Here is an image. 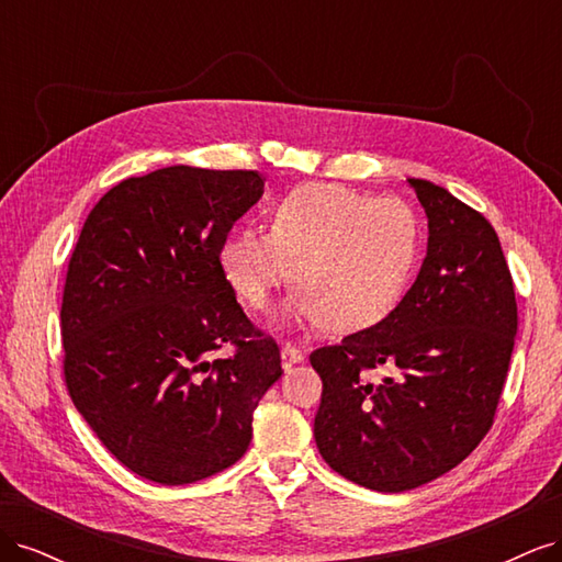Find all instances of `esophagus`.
<instances>
[{
  "mask_svg": "<svg viewBox=\"0 0 562 562\" xmlns=\"http://www.w3.org/2000/svg\"><path fill=\"white\" fill-rule=\"evenodd\" d=\"M302 361H304V351H302V349L291 347V345H285V347L281 349L283 370H291L293 366H297V363H302Z\"/></svg>",
  "mask_w": 562,
  "mask_h": 562,
  "instance_id": "34e87169",
  "label": "esophagus"
}]
</instances>
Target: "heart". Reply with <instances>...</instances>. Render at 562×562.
I'll use <instances>...</instances> for the list:
<instances>
[{
  "mask_svg": "<svg viewBox=\"0 0 562 562\" xmlns=\"http://www.w3.org/2000/svg\"><path fill=\"white\" fill-rule=\"evenodd\" d=\"M419 217L401 199L345 184L295 187L269 211V234L236 227L217 246V267L246 310H265L283 281L297 285L281 323L359 330L405 293L419 255Z\"/></svg>",
  "mask_w": 562,
  "mask_h": 562,
  "instance_id": "1",
  "label": "heart"
}]
</instances>
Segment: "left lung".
Segmentation results:
<instances>
[{
    "instance_id": "obj_1",
    "label": "left lung",
    "mask_w": 562,
    "mask_h": 562,
    "mask_svg": "<svg viewBox=\"0 0 562 562\" xmlns=\"http://www.w3.org/2000/svg\"><path fill=\"white\" fill-rule=\"evenodd\" d=\"M429 220L427 258L380 323L316 349L314 438L347 481L403 492L454 469L492 427L518 333L497 232L446 187L407 178ZM372 369L390 372L372 381Z\"/></svg>"
}]
</instances>
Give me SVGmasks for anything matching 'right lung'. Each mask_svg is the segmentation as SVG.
<instances>
[{"label": "right lung", "mask_w": 562, "mask_h": 562, "mask_svg": "<svg viewBox=\"0 0 562 562\" xmlns=\"http://www.w3.org/2000/svg\"><path fill=\"white\" fill-rule=\"evenodd\" d=\"M265 192L258 171L168 166L114 184L67 267L60 330L72 403L133 473L187 485L239 462L281 375L217 246ZM223 344L229 360L210 361Z\"/></svg>", "instance_id": "add662e5"}]
</instances>
